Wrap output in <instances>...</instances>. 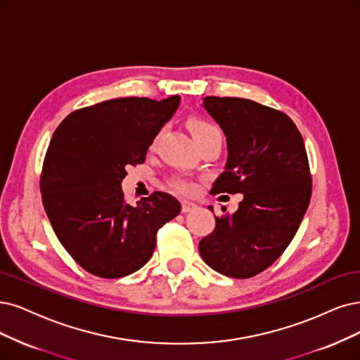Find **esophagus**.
<instances>
[{"label": "esophagus", "instance_id": "34e87169", "mask_svg": "<svg viewBox=\"0 0 360 360\" xmlns=\"http://www.w3.org/2000/svg\"><path fill=\"white\" fill-rule=\"evenodd\" d=\"M181 205H182V212H184V214H187V212H191V210H194L197 207L195 203L188 202V200H182Z\"/></svg>", "mask_w": 360, "mask_h": 360}]
</instances>
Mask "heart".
I'll return each mask as SVG.
<instances>
[{"label": "heart", "mask_w": 360, "mask_h": 360, "mask_svg": "<svg viewBox=\"0 0 360 360\" xmlns=\"http://www.w3.org/2000/svg\"><path fill=\"white\" fill-rule=\"evenodd\" d=\"M188 127L191 130V135L193 138H200L207 135V133H214V131H219L214 124H210L206 120L202 118H191L188 122ZM170 185L173 188L179 193H191L194 190V184L187 179V178H182V176H175L170 181Z\"/></svg>", "instance_id": "1"}]
</instances>
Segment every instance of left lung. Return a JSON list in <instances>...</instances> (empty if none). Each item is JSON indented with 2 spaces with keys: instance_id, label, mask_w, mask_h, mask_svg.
Here are the masks:
<instances>
[{
  "instance_id": "obj_1",
  "label": "left lung",
  "mask_w": 360,
  "mask_h": 360,
  "mask_svg": "<svg viewBox=\"0 0 360 360\" xmlns=\"http://www.w3.org/2000/svg\"><path fill=\"white\" fill-rule=\"evenodd\" d=\"M203 108L227 138V162L212 194H243L234 214L215 217V230L198 243L215 271L248 278L283 254L311 197L309 158L292 120L242 98H203ZM214 212V207L209 206Z\"/></svg>"
}]
</instances>
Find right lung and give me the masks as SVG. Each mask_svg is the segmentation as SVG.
<instances>
[{
  "mask_svg": "<svg viewBox=\"0 0 360 360\" xmlns=\"http://www.w3.org/2000/svg\"><path fill=\"white\" fill-rule=\"evenodd\" d=\"M179 102L178 95L105 101L74 111L53 133L43 205L59 242L86 271L103 278L138 271L153 257L157 231L181 212L167 193L131 206L122 190L126 167L145 162Z\"/></svg>",
  "mask_w": 360,
  "mask_h": 360,
  "instance_id": "add662e5",
  "label": "right lung"
}]
</instances>
